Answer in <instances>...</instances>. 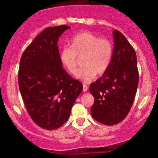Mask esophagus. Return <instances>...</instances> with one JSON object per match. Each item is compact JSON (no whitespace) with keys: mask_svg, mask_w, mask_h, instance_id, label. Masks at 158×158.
<instances>
[{"mask_svg":"<svg viewBox=\"0 0 158 158\" xmlns=\"http://www.w3.org/2000/svg\"><path fill=\"white\" fill-rule=\"evenodd\" d=\"M88 89H89L88 86H87V85H85V84H83V92H87V91H88Z\"/></svg>","mask_w":158,"mask_h":158,"instance_id":"obj_1","label":"esophagus"}]
</instances>
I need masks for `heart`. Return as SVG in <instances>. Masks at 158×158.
Segmentation results:
<instances>
[{"instance_id": "1", "label": "heart", "mask_w": 158, "mask_h": 158, "mask_svg": "<svg viewBox=\"0 0 158 158\" xmlns=\"http://www.w3.org/2000/svg\"><path fill=\"white\" fill-rule=\"evenodd\" d=\"M113 55V45L107 38H99L90 32H81L71 38L69 47L60 52V60L70 74H76L79 58L82 67L77 73L78 79L84 82L92 81L95 75H102L109 69Z\"/></svg>"}]
</instances>
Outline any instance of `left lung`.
Masks as SVG:
<instances>
[{"instance_id": "obj_1", "label": "left lung", "mask_w": 158, "mask_h": 158, "mask_svg": "<svg viewBox=\"0 0 158 158\" xmlns=\"http://www.w3.org/2000/svg\"><path fill=\"white\" fill-rule=\"evenodd\" d=\"M114 47L109 69L100 79L90 85L94 96L91 114L106 125H114L128 115L138 85L137 56L125 36L113 31Z\"/></svg>"}]
</instances>
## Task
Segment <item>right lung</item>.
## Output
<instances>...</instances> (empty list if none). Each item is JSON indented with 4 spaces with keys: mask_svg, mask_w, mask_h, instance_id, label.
Listing matches in <instances>:
<instances>
[{
    "mask_svg": "<svg viewBox=\"0 0 158 158\" xmlns=\"http://www.w3.org/2000/svg\"><path fill=\"white\" fill-rule=\"evenodd\" d=\"M70 27H47L27 47L20 61L18 84L27 111L40 128L54 130L69 117L82 84L63 69L57 44Z\"/></svg>",
    "mask_w": 158,
    "mask_h": 158,
    "instance_id": "right-lung-1",
    "label": "right lung"
}]
</instances>
